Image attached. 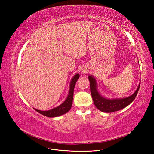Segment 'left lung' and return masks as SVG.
Returning a JSON list of instances; mask_svg holds the SVG:
<instances>
[{
  "mask_svg": "<svg viewBox=\"0 0 154 154\" xmlns=\"http://www.w3.org/2000/svg\"><path fill=\"white\" fill-rule=\"evenodd\" d=\"M88 78L90 82V92L93 102L99 110L104 112L118 111L129 105L137 96L139 89L140 87V84L136 91L130 97L124 98H115L111 100V99L103 98L99 94L97 89V84L95 78L93 76H89Z\"/></svg>",
  "mask_w": 154,
  "mask_h": 154,
  "instance_id": "8db88e82",
  "label": "left lung"
}]
</instances>
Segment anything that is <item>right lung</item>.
I'll return each mask as SVG.
<instances>
[{"label": "right lung", "mask_w": 154, "mask_h": 154, "mask_svg": "<svg viewBox=\"0 0 154 154\" xmlns=\"http://www.w3.org/2000/svg\"><path fill=\"white\" fill-rule=\"evenodd\" d=\"M79 78V74H77L75 76H74L72 79V80L70 82V91H69V94L68 95L67 98L66 100L64 101L61 105L59 106L54 108L51 110L49 111H39L38 109H34L37 112L39 113L42 114V115L47 116V117H56L61 116L64 114L66 113L69 111L70 110L72 105V102H73V91H74V88H75V84L78 79Z\"/></svg>", "instance_id": "right-lung-1"}]
</instances>
